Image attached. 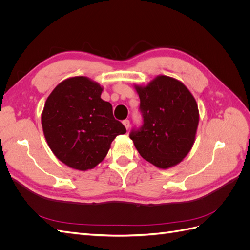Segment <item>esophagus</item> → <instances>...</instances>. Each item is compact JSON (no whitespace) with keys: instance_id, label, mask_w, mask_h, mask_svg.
Listing matches in <instances>:
<instances>
[{"instance_id":"esophagus-1","label":"esophagus","mask_w":250,"mask_h":250,"mask_svg":"<svg viewBox=\"0 0 250 250\" xmlns=\"http://www.w3.org/2000/svg\"><path fill=\"white\" fill-rule=\"evenodd\" d=\"M123 124H124V126L126 127V129H128V128L130 127V121H129V120H124V121H123Z\"/></svg>"}]
</instances>
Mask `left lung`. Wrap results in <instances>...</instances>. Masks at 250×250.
<instances>
[{
  "instance_id": "left-lung-1",
  "label": "left lung",
  "mask_w": 250,
  "mask_h": 250,
  "mask_svg": "<svg viewBox=\"0 0 250 250\" xmlns=\"http://www.w3.org/2000/svg\"><path fill=\"white\" fill-rule=\"evenodd\" d=\"M134 87L143 125L133 128L129 137L144 160L161 169L173 167L194 145L199 123L195 98L183 82L164 75Z\"/></svg>"
}]
</instances>
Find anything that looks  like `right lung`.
I'll return each instance as SVG.
<instances>
[{
    "mask_svg": "<svg viewBox=\"0 0 250 250\" xmlns=\"http://www.w3.org/2000/svg\"><path fill=\"white\" fill-rule=\"evenodd\" d=\"M102 90L87 77H72L60 82L44 103V138L58 160L73 169L95 168L117 135L126 133L111 104L101 99Z\"/></svg>",
    "mask_w": 250,
    "mask_h": 250,
    "instance_id": "add662e5",
    "label": "right lung"
}]
</instances>
